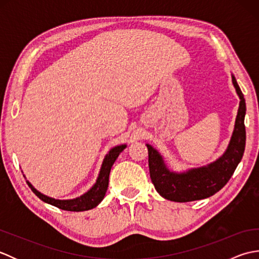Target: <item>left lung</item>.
<instances>
[{"mask_svg":"<svg viewBox=\"0 0 259 259\" xmlns=\"http://www.w3.org/2000/svg\"><path fill=\"white\" fill-rule=\"evenodd\" d=\"M233 83L240 99L239 109L228 149L217 161L206 167L189 170L188 172L175 174L164 166L161 156L147 145L151 181L156 190L166 199L178 202L205 199L221 190L235 172L245 151L246 103L234 75Z\"/></svg>","mask_w":259,"mask_h":259,"instance_id":"obj_1","label":"left lung"}]
</instances>
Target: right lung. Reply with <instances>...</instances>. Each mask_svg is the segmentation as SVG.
<instances>
[{"instance_id": "right-lung-1", "label": "right lung", "mask_w": 259, "mask_h": 259, "mask_svg": "<svg viewBox=\"0 0 259 259\" xmlns=\"http://www.w3.org/2000/svg\"><path fill=\"white\" fill-rule=\"evenodd\" d=\"M124 148H125V145L117 146L109 151V153L103 160L100 174H99L96 185L93 186L92 188L87 192V194H84L83 196H81L79 198H75V199H72V200L53 199V198L47 197L45 195H42L41 192H38L36 189L33 188L30 183H27V185L30 186L32 191L34 192V194L40 198L42 201L50 203L52 206H56L60 209H63V210H68V211L89 210V209L97 207L104 198V195H106V191L108 189V185H109L110 170H111V167L114 163L115 159L118 158L120 152L122 151Z\"/></svg>"}]
</instances>
